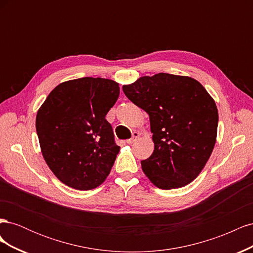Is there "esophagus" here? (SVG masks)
Masks as SVG:
<instances>
[{
	"instance_id": "esophagus-1",
	"label": "esophagus",
	"mask_w": 253,
	"mask_h": 253,
	"mask_svg": "<svg viewBox=\"0 0 253 253\" xmlns=\"http://www.w3.org/2000/svg\"><path fill=\"white\" fill-rule=\"evenodd\" d=\"M139 136H140V133H139V132L134 131V132H133V135H132V138H131V139H127V140H126V143H127V144H132L137 138H138Z\"/></svg>"
}]
</instances>
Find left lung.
<instances>
[{
  "label": "left lung",
  "mask_w": 253,
  "mask_h": 253,
  "mask_svg": "<svg viewBox=\"0 0 253 253\" xmlns=\"http://www.w3.org/2000/svg\"><path fill=\"white\" fill-rule=\"evenodd\" d=\"M150 117L154 152L141 162L153 185L170 190L193 181L216 142L215 101L197 80L166 73L143 76L122 86Z\"/></svg>",
  "instance_id": "1"
}]
</instances>
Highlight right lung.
I'll use <instances>...</instances> for the list:
<instances>
[{
	"label": "right lung",
	"instance_id": "right-lung-1",
	"mask_svg": "<svg viewBox=\"0 0 253 253\" xmlns=\"http://www.w3.org/2000/svg\"><path fill=\"white\" fill-rule=\"evenodd\" d=\"M118 97L117 82L84 77L60 83L38 111L42 155L66 186L91 190L108 177L120 147L105 116Z\"/></svg>",
	"mask_w": 253,
	"mask_h": 253
}]
</instances>
